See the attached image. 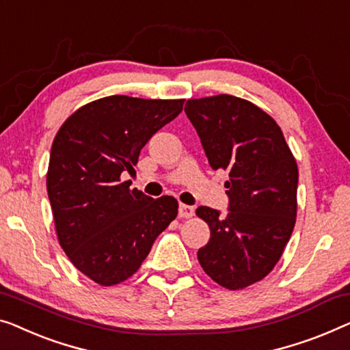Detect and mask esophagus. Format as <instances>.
<instances>
[{
  "label": "esophagus",
  "mask_w": 350,
  "mask_h": 350,
  "mask_svg": "<svg viewBox=\"0 0 350 350\" xmlns=\"http://www.w3.org/2000/svg\"><path fill=\"white\" fill-rule=\"evenodd\" d=\"M178 216L180 217H192L194 216V206H189V205H185V204H180L178 206Z\"/></svg>",
  "instance_id": "1"
}]
</instances>
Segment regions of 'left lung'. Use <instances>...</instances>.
<instances>
[{"instance_id": "8db88e82", "label": "left lung", "mask_w": 350, "mask_h": 350, "mask_svg": "<svg viewBox=\"0 0 350 350\" xmlns=\"http://www.w3.org/2000/svg\"><path fill=\"white\" fill-rule=\"evenodd\" d=\"M185 112L211 169L229 172V213L196 210L211 232L197 259L213 281L240 291L275 268L292 235L297 161L276 121L250 100L230 94L189 99Z\"/></svg>"}]
</instances>
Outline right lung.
<instances>
[{
    "instance_id": "obj_1",
    "label": "right lung",
    "mask_w": 350,
    "mask_h": 350,
    "mask_svg": "<svg viewBox=\"0 0 350 350\" xmlns=\"http://www.w3.org/2000/svg\"><path fill=\"white\" fill-rule=\"evenodd\" d=\"M183 103L107 96L75 110L55 135L47 192L57 237L72 265L96 284L133 276L178 215L175 197L151 199L120 176L133 174L140 150Z\"/></svg>"
}]
</instances>
